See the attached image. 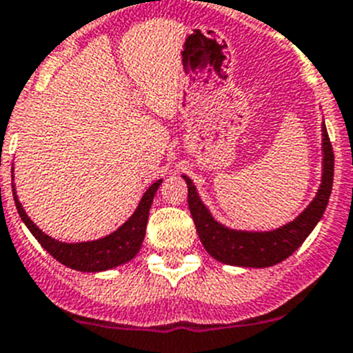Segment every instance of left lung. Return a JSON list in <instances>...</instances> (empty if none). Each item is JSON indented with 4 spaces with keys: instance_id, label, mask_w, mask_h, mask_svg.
I'll return each mask as SVG.
<instances>
[{
    "instance_id": "8db88e82",
    "label": "left lung",
    "mask_w": 353,
    "mask_h": 353,
    "mask_svg": "<svg viewBox=\"0 0 353 353\" xmlns=\"http://www.w3.org/2000/svg\"><path fill=\"white\" fill-rule=\"evenodd\" d=\"M321 183L316 195L302 213L291 222L272 231H243L231 229L213 219L211 211L199 197L194 181L188 176L183 179L188 185V206L195 229L204 249L211 257L223 265L243 268H268L284 261L286 257L304 243L305 238L316 228L329 204L334 181V152L325 122H321Z\"/></svg>"
}]
</instances>
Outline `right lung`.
<instances>
[{
  "label": "right lung",
  "instance_id": "right-lung-1",
  "mask_svg": "<svg viewBox=\"0 0 353 353\" xmlns=\"http://www.w3.org/2000/svg\"><path fill=\"white\" fill-rule=\"evenodd\" d=\"M159 185H161V179L152 183L145 190V194L140 199L134 213L122 223L117 231H113L108 236H103L99 240L78 241V243L58 241L46 234L44 231H41L32 222L28 214H26L24 208L21 206L17 194H15V186H12V192H14L15 208H17V213H19L24 225L30 229V232L35 236L37 241L57 261H60L62 265L69 266L72 270H78V272H92V274H96V272H104V270H112L115 266L124 265V263L131 261L139 254L143 236H145L149 210H151L152 199H154Z\"/></svg>",
  "mask_w": 353,
  "mask_h": 353
}]
</instances>
